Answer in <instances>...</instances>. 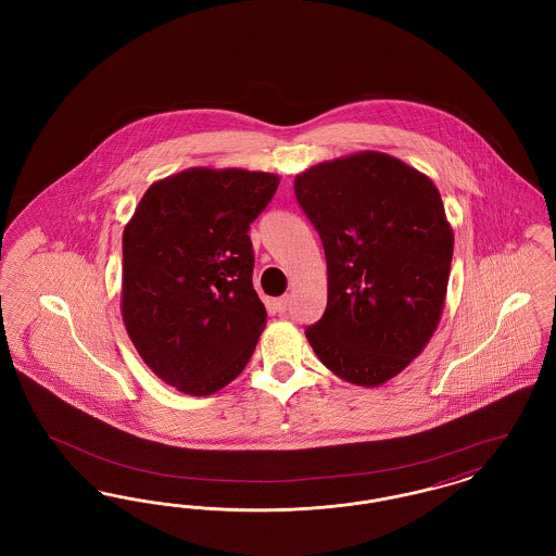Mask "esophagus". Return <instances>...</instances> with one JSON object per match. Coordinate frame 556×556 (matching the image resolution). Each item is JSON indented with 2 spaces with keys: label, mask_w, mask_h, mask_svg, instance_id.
Here are the masks:
<instances>
[{
  "label": "esophagus",
  "mask_w": 556,
  "mask_h": 556,
  "mask_svg": "<svg viewBox=\"0 0 556 556\" xmlns=\"http://www.w3.org/2000/svg\"><path fill=\"white\" fill-rule=\"evenodd\" d=\"M288 306H290V295H281V298H277V300H275V308H277V313H286V311H288Z\"/></svg>",
  "instance_id": "obj_1"
}]
</instances>
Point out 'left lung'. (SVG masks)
Returning a JSON list of instances; mask_svg holds the SVG:
<instances>
[{
	"instance_id": "8db88e82",
	"label": "left lung",
	"mask_w": 556,
	"mask_h": 556,
	"mask_svg": "<svg viewBox=\"0 0 556 556\" xmlns=\"http://www.w3.org/2000/svg\"><path fill=\"white\" fill-rule=\"evenodd\" d=\"M293 191L327 261V308L306 340L340 379L383 386L424 352L444 313L454 233L442 195L375 150L306 168Z\"/></svg>"
}]
</instances>
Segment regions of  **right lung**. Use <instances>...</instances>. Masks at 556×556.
Here are the masks:
<instances>
[{"label":"right lung","instance_id":"right-lung-1","mask_svg":"<svg viewBox=\"0 0 556 556\" xmlns=\"http://www.w3.org/2000/svg\"><path fill=\"white\" fill-rule=\"evenodd\" d=\"M277 187L275 173L193 166L148 187L125 225V329L152 372L187 396L229 386L265 331L248 231Z\"/></svg>","mask_w":556,"mask_h":556}]
</instances>
